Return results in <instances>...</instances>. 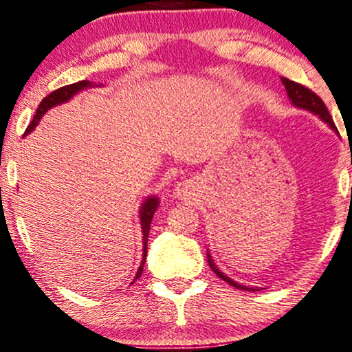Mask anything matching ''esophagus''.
<instances>
[{
	"mask_svg": "<svg viewBox=\"0 0 352 352\" xmlns=\"http://www.w3.org/2000/svg\"><path fill=\"white\" fill-rule=\"evenodd\" d=\"M177 196H186L190 193V186L186 184H180L179 186H177Z\"/></svg>",
	"mask_w": 352,
	"mask_h": 352,
	"instance_id": "1",
	"label": "esophagus"
}]
</instances>
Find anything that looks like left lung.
<instances>
[{
  "instance_id": "obj_1",
  "label": "left lung",
  "mask_w": 352,
  "mask_h": 352,
  "mask_svg": "<svg viewBox=\"0 0 352 352\" xmlns=\"http://www.w3.org/2000/svg\"><path fill=\"white\" fill-rule=\"evenodd\" d=\"M282 82H283V85H285V90H287V93H288V98H289V100H292V102H293L294 106L301 107V109H306L309 112H312V114L318 116L323 122H325V124H329L330 127L336 132L335 122H333V119H331V116H330L329 109H327L325 102H323L320 98L316 95V93H314L312 90H309V88H306L304 85H301V83H296V82L289 80V78L282 77ZM208 262H209L210 270H212L219 278H222L223 282H227L228 285H232V287H235L238 289H250V292L252 289L250 287H245V285H240V283L233 282L232 278H228L227 275L222 274V272L217 269V265L214 264V259H212V256L209 254V251H208Z\"/></svg>"
}]
</instances>
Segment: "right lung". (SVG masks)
<instances>
[{
  "label": "right lung",
  "instance_id": "obj_1",
  "mask_svg": "<svg viewBox=\"0 0 352 352\" xmlns=\"http://www.w3.org/2000/svg\"><path fill=\"white\" fill-rule=\"evenodd\" d=\"M90 87H95L90 80H82V82H77V83H72V85H65V87H60L58 90H54L53 93H50L48 96L43 98V101L40 102L38 109H36L34 119H32L30 125L27 127L25 130V135L30 133L32 130L35 129V125L38 124L41 117L48 109L51 107L58 106V104H63V102H67L70 98L74 95H77L78 91L85 90V88H90ZM98 87V85H96ZM159 206V199L156 196H149L143 201L142 204V209H140V222H142V233H143V261H142V265H140V269L137 272V275H135L133 282L137 278H140V275H142L143 272V265H144V261H146V250H148V235H149V227H151V220H153V215L156 212ZM132 282V283H133Z\"/></svg>",
  "mask_w": 352,
  "mask_h": 352
}]
</instances>
